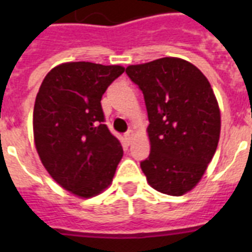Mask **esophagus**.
<instances>
[{
  "label": "esophagus",
  "mask_w": 252,
  "mask_h": 252,
  "mask_svg": "<svg viewBox=\"0 0 252 252\" xmlns=\"http://www.w3.org/2000/svg\"><path fill=\"white\" fill-rule=\"evenodd\" d=\"M124 136H126V141L130 142V140H132V138H133V136H134V132L132 129H129V130H128V132H126V134H124Z\"/></svg>",
  "instance_id": "34e87169"
}]
</instances>
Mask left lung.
Wrapping results in <instances>:
<instances>
[{"instance_id": "8db88e82", "label": "left lung", "mask_w": 252, "mask_h": 252, "mask_svg": "<svg viewBox=\"0 0 252 252\" xmlns=\"http://www.w3.org/2000/svg\"><path fill=\"white\" fill-rule=\"evenodd\" d=\"M126 73L145 99L150 154L142 161L158 192L184 195L199 183L215 156L221 116L207 77L176 57L129 65Z\"/></svg>"}]
</instances>
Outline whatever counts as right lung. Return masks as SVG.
Returning a JSON list of instances; mask_svg holds the SVG:
<instances>
[{
	"label": "right lung",
	"instance_id": "add662e5",
	"mask_svg": "<svg viewBox=\"0 0 252 252\" xmlns=\"http://www.w3.org/2000/svg\"><path fill=\"white\" fill-rule=\"evenodd\" d=\"M124 73L120 65L65 63L45 76L33 106V140L41 163L66 191L93 197L112 182L122 144L104 124L102 96Z\"/></svg>",
	"mask_w": 252,
	"mask_h": 252
}]
</instances>
